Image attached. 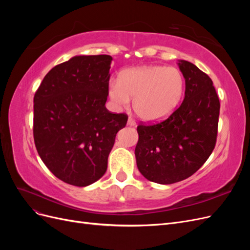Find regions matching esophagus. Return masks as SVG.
<instances>
[{
	"instance_id": "esophagus-1",
	"label": "esophagus",
	"mask_w": 250,
	"mask_h": 250,
	"mask_svg": "<svg viewBox=\"0 0 250 250\" xmlns=\"http://www.w3.org/2000/svg\"><path fill=\"white\" fill-rule=\"evenodd\" d=\"M127 124L129 125V126H135V122H134V121H133L131 118L128 119V121H127Z\"/></svg>"
}]
</instances>
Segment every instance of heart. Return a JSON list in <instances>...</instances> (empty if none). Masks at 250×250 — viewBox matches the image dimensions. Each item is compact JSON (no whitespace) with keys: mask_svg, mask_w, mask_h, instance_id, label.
<instances>
[{"mask_svg":"<svg viewBox=\"0 0 250 250\" xmlns=\"http://www.w3.org/2000/svg\"><path fill=\"white\" fill-rule=\"evenodd\" d=\"M185 93V77L174 66L143 65L126 69L108 84V96L117 106H127L146 122H156L176 110Z\"/></svg>","mask_w":250,"mask_h":250,"instance_id":"heart-1","label":"heart"}]
</instances>
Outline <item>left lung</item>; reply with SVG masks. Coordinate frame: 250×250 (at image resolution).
<instances>
[{"label":"left lung","instance_id":"8db88e82","mask_svg":"<svg viewBox=\"0 0 250 250\" xmlns=\"http://www.w3.org/2000/svg\"><path fill=\"white\" fill-rule=\"evenodd\" d=\"M186 80L185 99L164 122L138 126V169L150 181L171 185L207 162L216 145L220 102L213 81L187 60H178Z\"/></svg>","mask_w":250,"mask_h":250}]
</instances>
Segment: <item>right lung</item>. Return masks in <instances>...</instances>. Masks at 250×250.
Wrapping results in <instances>:
<instances>
[{
  "mask_svg": "<svg viewBox=\"0 0 250 250\" xmlns=\"http://www.w3.org/2000/svg\"><path fill=\"white\" fill-rule=\"evenodd\" d=\"M109 55H77L44 76L34 96L33 135L42 161L64 183L86 187L100 179L127 116L105 103Z\"/></svg>",
  "mask_w": 250,
  "mask_h": 250,
  "instance_id": "right-lung-1",
  "label": "right lung"
}]
</instances>
